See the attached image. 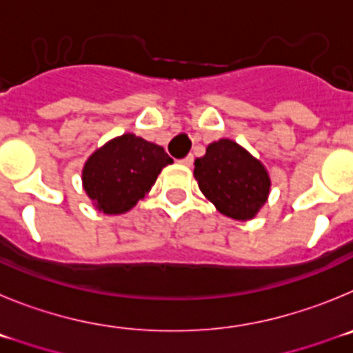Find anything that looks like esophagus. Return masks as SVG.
<instances>
[{"label": "esophagus", "instance_id": "esophagus-1", "mask_svg": "<svg viewBox=\"0 0 353 353\" xmlns=\"http://www.w3.org/2000/svg\"><path fill=\"white\" fill-rule=\"evenodd\" d=\"M181 163H183L184 167H190V165L193 163V157H186V158H183V160H181Z\"/></svg>", "mask_w": 353, "mask_h": 353}]
</instances>
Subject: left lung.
<instances>
[{"label":"left lung","mask_w":353,"mask_h":353,"mask_svg":"<svg viewBox=\"0 0 353 353\" xmlns=\"http://www.w3.org/2000/svg\"><path fill=\"white\" fill-rule=\"evenodd\" d=\"M200 192L232 220H253L271 192L268 169L230 139L211 142L193 170Z\"/></svg>","instance_id":"obj_1"}]
</instances>
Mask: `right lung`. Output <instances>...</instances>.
<instances>
[{
  "label": "right lung",
  "mask_w": 353,
  "mask_h": 353,
  "mask_svg": "<svg viewBox=\"0 0 353 353\" xmlns=\"http://www.w3.org/2000/svg\"><path fill=\"white\" fill-rule=\"evenodd\" d=\"M169 163L172 158L161 145L123 133L85 160L82 188L100 212L123 214L148 195Z\"/></svg>",
  "instance_id": "add662e5"
}]
</instances>
